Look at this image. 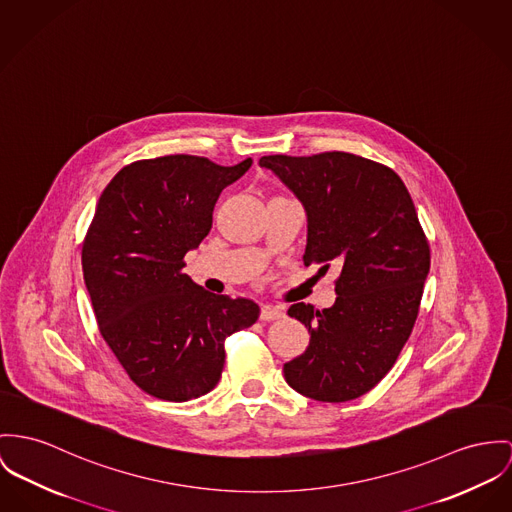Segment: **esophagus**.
Wrapping results in <instances>:
<instances>
[{
	"label": "esophagus",
	"mask_w": 512,
	"mask_h": 512,
	"mask_svg": "<svg viewBox=\"0 0 512 512\" xmlns=\"http://www.w3.org/2000/svg\"><path fill=\"white\" fill-rule=\"evenodd\" d=\"M282 317H284V312L278 306H263V310H261L263 321H276V319H282Z\"/></svg>",
	"instance_id": "34e87169"
}]
</instances>
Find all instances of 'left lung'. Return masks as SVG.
Listing matches in <instances>:
<instances>
[{"mask_svg": "<svg viewBox=\"0 0 512 512\" xmlns=\"http://www.w3.org/2000/svg\"><path fill=\"white\" fill-rule=\"evenodd\" d=\"M259 165L306 208L304 265L341 269L331 308L290 306L310 347L284 364V378L317 401L356 399L392 370L419 314L431 249L415 204L394 169L347 152L263 156Z\"/></svg>", "mask_w": 512, "mask_h": 512, "instance_id": "left-lung-1", "label": "left lung"}]
</instances>
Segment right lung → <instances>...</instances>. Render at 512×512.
I'll return each instance as SVG.
<instances>
[{"instance_id": "add662e5", "label": "right lung", "mask_w": 512, "mask_h": 512, "mask_svg": "<svg viewBox=\"0 0 512 512\" xmlns=\"http://www.w3.org/2000/svg\"><path fill=\"white\" fill-rule=\"evenodd\" d=\"M253 159L218 165L175 154L124 165L105 187L81 247V267L105 343L128 378L163 401L214 390L224 341L259 319L247 298L212 294L183 273L208 236L214 204Z\"/></svg>"}]
</instances>
